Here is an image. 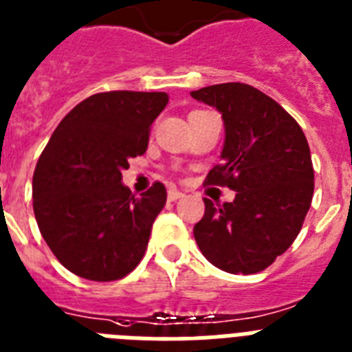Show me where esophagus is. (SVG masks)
Listing matches in <instances>:
<instances>
[{
  "label": "esophagus",
  "instance_id": "obj_1",
  "mask_svg": "<svg viewBox=\"0 0 352 352\" xmlns=\"http://www.w3.org/2000/svg\"><path fill=\"white\" fill-rule=\"evenodd\" d=\"M182 197H184V193H182V191H179V189H175V188L168 189V200L175 201V200H179V198H182Z\"/></svg>",
  "mask_w": 352,
  "mask_h": 352
}]
</instances>
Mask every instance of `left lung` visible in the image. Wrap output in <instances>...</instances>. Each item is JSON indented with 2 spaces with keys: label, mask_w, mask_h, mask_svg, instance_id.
<instances>
[{
  "label": "left lung",
  "mask_w": 352,
  "mask_h": 352,
  "mask_svg": "<svg viewBox=\"0 0 352 352\" xmlns=\"http://www.w3.org/2000/svg\"><path fill=\"white\" fill-rule=\"evenodd\" d=\"M225 122L221 164L206 184L227 186L234 201L204 198L195 225L198 248L212 265L232 274L264 271L287 252L303 227L314 197V166L303 129L261 90L221 83L191 91Z\"/></svg>",
  "instance_id": "left-lung-1"
}]
</instances>
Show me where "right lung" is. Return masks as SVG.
<instances>
[{
    "instance_id": "obj_1",
    "label": "right lung",
    "mask_w": 352,
    "mask_h": 352,
    "mask_svg": "<svg viewBox=\"0 0 352 352\" xmlns=\"http://www.w3.org/2000/svg\"><path fill=\"white\" fill-rule=\"evenodd\" d=\"M164 91H102L79 102L54 129L33 173L42 237L70 273L91 282L129 274L145 255L166 188L134 197L122 184L131 157L145 154Z\"/></svg>"
}]
</instances>
